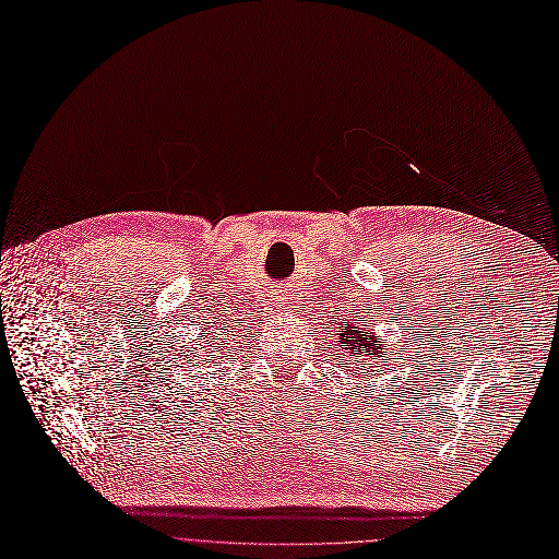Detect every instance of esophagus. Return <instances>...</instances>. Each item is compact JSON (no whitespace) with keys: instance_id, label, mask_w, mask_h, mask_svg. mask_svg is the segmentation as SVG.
Wrapping results in <instances>:
<instances>
[{"instance_id":"1","label":"esophagus","mask_w":559,"mask_h":559,"mask_svg":"<svg viewBox=\"0 0 559 559\" xmlns=\"http://www.w3.org/2000/svg\"><path fill=\"white\" fill-rule=\"evenodd\" d=\"M290 293H287V290H278V293H274V304L278 306V308H285L287 304H290Z\"/></svg>"}]
</instances>
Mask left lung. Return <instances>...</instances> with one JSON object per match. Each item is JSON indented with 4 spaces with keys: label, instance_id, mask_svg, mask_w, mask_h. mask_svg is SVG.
<instances>
[{
    "label": "left lung",
    "instance_id": "obj_1",
    "mask_svg": "<svg viewBox=\"0 0 559 559\" xmlns=\"http://www.w3.org/2000/svg\"><path fill=\"white\" fill-rule=\"evenodd\" d=\"M338 329V343L343 355L349 359H378L384 353L382 341L376 336L370 324H361V322H347L343 329ZM386 366V364H382Z\"/></svg>",
    "mask_w": 559,
    "mask_h": 559
}]
</instances>
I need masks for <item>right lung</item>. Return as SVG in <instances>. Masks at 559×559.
Listing matches in <instances>:
<instances>
[{"instance_id":"obj_1","label":"right lung","mask_w":559,"mask_h":559,"mask_svg":"<svg viewBox=\"0 0 559 559\" xmlns=\"http://www.w3.org/2000/svg\"><path fill=\"white\" fill-rule=\"evenodd\" d=\"M198 343H200V341H198ZM206 347H210V345H206Z\"/></svg>"}]
</instances>
